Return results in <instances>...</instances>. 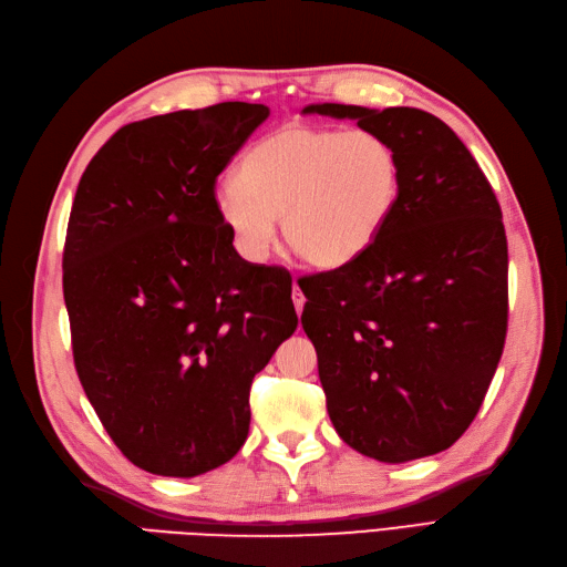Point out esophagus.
<instances>
[{
	"instance_id": "obj_1",
	"label": "esophagus",
	"mask_w": 567,
	"mask_h": 567,
	"mask_svg": "<svg viewBox=\"0 0 567 567\" xmlns=\"http://www.w3.org/2000/svg\"><path fill=\"white\" fill-rule=\"evenodd\" d=\"M293 305H296V312L302 315V307H305V296L298 286H293Z\"/></svg>"
}]
</instances>
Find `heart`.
Wrapping results in <instances>:
<instances>
[{
	"instance_id": "heart-1",
	"label": "heart",
	"mask_w": 567,
	"mask_h": 567,
	"mask_svg": "<svg viewBox=\"0 0 567 567\" xmlns=\"http://www.w3.org/2000/svg\"><path fill=\"white\" fill-rule=\"evenodd\" d=\"M402 192V163L385 136L371 130L290 125L257 142L238 165V179L215 188V213L236 250L262 262L277 238L302 262L336 269L362 255Z\"/></svg>"
}]
</instances>
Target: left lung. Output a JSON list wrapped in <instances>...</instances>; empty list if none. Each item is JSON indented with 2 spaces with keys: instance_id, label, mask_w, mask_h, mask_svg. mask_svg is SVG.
Masks as SVG:
<instances>
[{
  "instance_id": "8db88e82",
  "label": "left lung",
  "mask_w": 567,
  "mask_h": 567,
  "mask_svg": "<svg viewBox=\"0 0 567 567\" xmlns=\"http://www.w3.org/2000/svg\"><path fill=\"white\" fill-rule=\"evenodd\" d=\"M357 120L402 163L398 208L352 262L302 277V329L336 433L359 454L404 463L450 450L473 423L508 323V246L483 169L419 109L312 104Z\"/></svg>"
}]
</instances>
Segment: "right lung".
<instances>
[{"mask_svg":"<svg viewBox=\"0 0 567 567\" xmlns=\"http://www.w3.org/2000/svg\"><path fill=\"white\" fill-rule=\"evenodd\" d=\"M269 115L225 104L120 127L68 219L63 298L99 421L134 466L194 477L236 456L250 385L298 315L290 274L236 252L215 182Z\"/></svg>","mask_w":567,"mask_h":567,"instance_id":"add662e5","label":"right lung"}]
</instances>
